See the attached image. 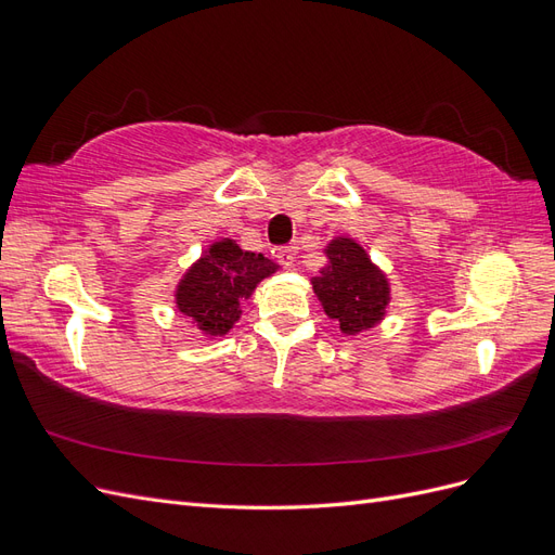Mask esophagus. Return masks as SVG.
I'll use <instances>...</instances> for the list:
<instances>
[{"label": "esophagus", "mask_w": 555, "mask_h": 555, "mask_svg": "<svg viewBox=\"0 0 555 555\" xmlns=\"http://www.w3.org/2000/svg\"><path fill=\"white\" fill-rule=\"evenodd\" d=\"M275 257H278V261L284 266V268H292L294 266V249L292 247H280L278 251H275Z\"/></svg>", "instance_id": "34e87169"}]
</instances>
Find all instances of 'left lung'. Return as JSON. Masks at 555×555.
I'll return each instance as SVG.
<instances>
[{
	"label": "left lung",
	"mask_w": 555,
	"mask_h": 555,
	"mask_svg": "<svg viewBox=\"0 0 555 555\" xmlns=\"http://www.w3.org/2000/svg\"><path fill=\"white\" fill-rule=\"evenodd\" d=\"M324 255L326 266L310 280L324 312L340 324L345 335L377 326L391 300L389 278L367 257L363 245L349 236H335Z\"/></svg>",
	"instance_id": "obj_1"
}]
</instances>
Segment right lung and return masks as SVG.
<instances>
[{"label":"right lung","instance_id":"right-lung-1","mask_svg":"<svg viewBox=\"0 0 555 555\" xmlns=\"http://www.w3.org/2000/svg\"><path fill=\"white\" fill-rule=\"evenodd\" d=\"M278 263L222 238L208 245L176 287V308L190 317L206 338H222L243 314V300L278 271Z\"/></svg>","mask_w":555,"mask_h":555}]
</instances>
